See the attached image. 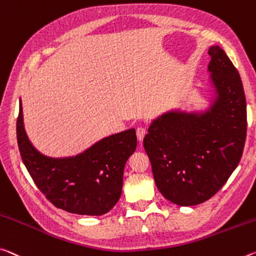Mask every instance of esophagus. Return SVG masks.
Listing matches in <instances>:
<instances>
[{"instance_id":"obj_1","label":"esophagus","mask_w":256,"mask_h":256,"mask_svg":"<svg viewBox=\"0 0 256 256\" xmlns=\"http://www.w3.org/2000/svg\"><path fill=\"white\" fill-rule=\"evenodd\" d=\"M136 132L138 140H140V141L144 140L146 133H147V131H146V128H144V126H138L136 130Z\"/></svg>"}]
</instances>
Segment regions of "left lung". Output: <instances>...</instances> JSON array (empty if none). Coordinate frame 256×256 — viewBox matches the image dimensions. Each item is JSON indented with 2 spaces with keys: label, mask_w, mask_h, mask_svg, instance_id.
Listing matches in <instances>:
<instances>
[{
  "label": "left lung",
  "mask_w": 256,
  "mask_h": 256,
  "mask_svg": "<svg viewBox=\"0 0 256 256\" xmlns=\"http://www.w3.org/2000/svg\"><path fill=\"white\" fill-rule=\"evenodd\" d=\"M208 54L216 91L210 112L200 116L166 114L150 125L144 139L158 190L180 206L213 197L237 168L245 146L246 99L240 76L220 46H210Z\"/></svg>",
  "instance_id": "1"
}]
</instances>
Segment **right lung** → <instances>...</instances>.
Returning a JSON list of instances; mask_svg holds the SVG:
<instances>
[{"instance_id": "obj_1", "label": "right lung", "mask_w": 256, "mask_h": 256, "mask_svg": "<svg viewBox=\"0 0 256 256\" xmlns=\"http://www.w3.org/2000/svg\"><path fill=\"white\" fill-rule=\"evenodd\" d=\"M20 156L32 179L56 208L80 216H102L118 202L124 166L136 148V130L104 138L80 154L64 160L48 158L28 140L22 102L17 118Z\"/></svg>"}]
</instances>
